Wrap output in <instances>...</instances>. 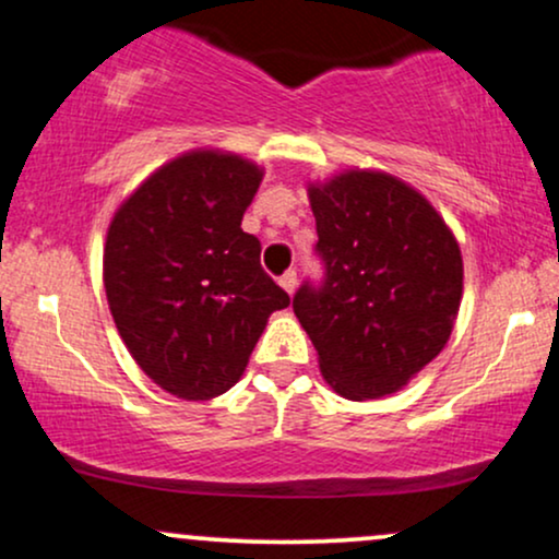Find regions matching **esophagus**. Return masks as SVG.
<instances>
[{
  "mask_svg": "<svg viewBox=\"0 0 559 559\" xmlns=\"http://www.w3.org/2000/svg\"><path fill=\"white\" fill-rule=\"evenodd\" d=\"M278 284L284 286L286 294H294V288H297V271H286V273L278 278Z\"/></svg>",
  "mask_w": 559,
  "mask_h": 559,
  "instance_id": "obj_1",
  "label": "esophagus"
}]
</instances>
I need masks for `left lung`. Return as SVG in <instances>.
Segmentation results:
<instances>
[{
  "label": "left lung",
  "instance_id": "left-lung-1",
  "mask_svg": "<svg viewBox=\"0 0 559 559\" xmlns=\"http://www.w3.org/2000/svg\"><path fill=\"white\" fill-rule=\"evenodd\" d=\"M323 281L294 294L320 373L346 400L400 391L444 349L463 254L426 197L400 178L349 170L310 186Z\"/></svg>",
  "mask_w": 559,
  "mask_h": 559
}]
</instances>
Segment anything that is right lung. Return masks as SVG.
Returning <instances> with one entry per match:
<instances>
[{"label": "right lung", "mask_w": 559, "mask_h": 559, "mask_svg": "<svg viewBox=\"0 0 559 559\" xmlns=\"http://www.w3.org/2000/svg\"><path fill=\"white\" fill-rule=\"evenodd\" d=\"M262 170L202 150L152 173L115 213L105 292L128 352L178 400H213L239 381L288 294L243 234Z\"/></svg>", "instance_id": "obj_1"}]
</instances>
